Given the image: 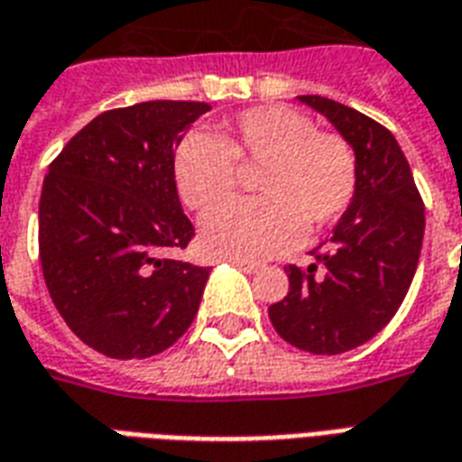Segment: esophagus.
<instances>
[{
    "mask_svg": "<svg viewBox=\"0 0 462 462\" xmlns=\"http://www.w3.org/2000/svg\"><path fill=\"white\" fill-rule=\"evenodd\" d=\"M237 270L247 272V274H254V272H260V264L257 262H247V260H230Z\"/></svg>",
    "mask_w": 462,
    "mask_h": 462,
    "instance_id": "esophagus-1",
    "label": "esophagus"
}]
</instances>
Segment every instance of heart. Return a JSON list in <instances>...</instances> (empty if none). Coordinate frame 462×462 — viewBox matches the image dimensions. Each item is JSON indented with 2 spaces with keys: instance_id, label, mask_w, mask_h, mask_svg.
Here are the masks:
<instances>
[{
  "instance_id": "b5f03b06",
  "label": "heart",
  "mask_w": 462,
  "mask_h": 462,
  "mask_svg": "<svg viewBox=\"0 0 462 462\" xmlns=\"http://www.w3.org/2000/svg\"><path fill=\"white\" fill-rule=\"evenodd\" d=\"M238 168H262L257 200H237L202 222L212 254L262 260L290 250L301 230L317 235L348 210L356 195V155L341 135L317 131L287 106H257L235 116L217 135L188 131L172 152L175 190L192 212L220 208Z\"/></svg>"
}]
</instances>
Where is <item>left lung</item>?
<instances>
[{
	"instance_id": "left-lung-1",
	"label": "left lung",
	"mask_w": 462,
	"mask_h": 462,
	"mask_svg": "<svg viewBox=\"0 0 462 462\" xmlns=\"http://www.w3.org/2000/svg\"><path fill=\"white\" fill-rule=\"evenodd\" d=\"M356 152V195L310 267H284L287 297L270 321L291 346L334 356L366 344L393 319L416 274L426 210L406 155L388 128L324 96H300Z\"/></svg>"
}]
</instances>
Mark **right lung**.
Segmentation results:
<instances>
[{"instance_id":"right-lung-1","label":"right lung","mask_w":462,"mask_h":462,"mask_svg":"<svg viewBox=\"0 0 462 462\" xmlns=\"http://www.w3.org/2000/svg\"><path fill=\"white\" fill-rule=\"evenodd\" d=\"M208 104L145 101L84 125L56 155L39 200V260L54 307L86 346L148 358L188 331L210 267L161 257L195 237L172 152Z\"/></svg>"}]
</instances>
